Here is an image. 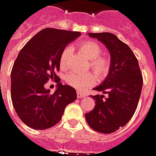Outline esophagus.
I'll use <instances>...</instances> for the list:
<instances>
[{"mask_svg": "<svg viewBox=\"0 0 156 156\" xmlns=\"http://www.w3.org/2000/svg\"><path fill=\"white\" fill-rule=\"evenodd\" d=\"M76 94H77V98H84L85 97L84 94H82V93H80V92H76Z\"/></svg>", "mask_w": 156, "mask_h": 156, "instance_id": "1", "label": "esophagus"}]
</instances>
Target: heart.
Listing matches in <instances>:
<instances>
[{
    "mask_svg": "<svg viewBox=\"0 0 156 156\" xmlns=\"http://www.w3.org/2000/svg\"><path fill=\"white\" fill-rule=\"evenodd\" d=\"M79 49L89 58L88 68L96 73L98 77L104 78L109 74L110 69V61L106 56L101 54L102 48L95 41H87L79 45ZM73 47L68 46L64 48L60 56V65L62 68H67L70 62ZM65 82L77 91H85L96 84L97 77L92 72L79 73L71 72L65 77Z\"/></svg>",
    "mask_w": 156,
    "mask_h": 156,
    "instance_id": "b5f03b06",
    "label": "heart"
}]
</instances>
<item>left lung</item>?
Instances as JSON below:
<instances>
[{"label": "left lung", "mask_w": 156, "mask_h": 156, "mask_svg": "<svg viewBox=\"0 0 156 156\" xmlns=\"http://www.w3.org/2000/svg\"><path fill=\"white\" fill-rule=\"evenodd\" d=\"M104 43L110 53L109 75L93 88L108 94L92 96L95 107L86 114L90 127L101 133H112L124 126L133 116L141 95L143 76L138 61L127 45L108 32L89 33Z\"/></svg>", "instance_id": "obj_1"}]
</instances>
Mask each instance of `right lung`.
Listing matches in <instances>:
<instances>
[{
	"mask_svg": "<svg viewBox=\"0 0 156 156\" xmlns=\"http://www.w3.org/2000/svg\"><path fill=\"white\" fill-rule=\"evenodd\" d=\"M80 32L47 28L38 32L19 51L11 72V98L20 120L33 129L44 130L61 120L65 107L76 100V89L59 83L60 56ZM55 80L53 94L44 87Z\"/></svg>",
	"mask_w": 156,
	"mask_h": 156,
	"instance_id": "right-lung-1",
	"label": "right lung"
}]
</instances>
